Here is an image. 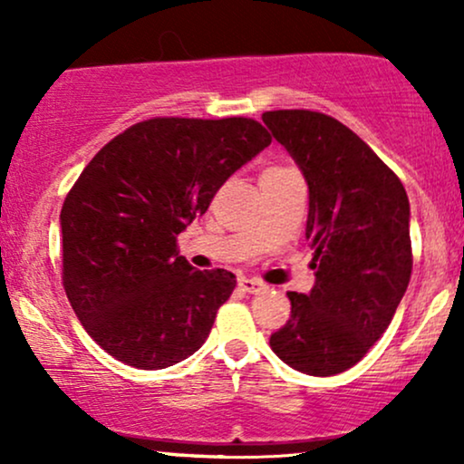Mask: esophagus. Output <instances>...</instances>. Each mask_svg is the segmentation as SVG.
<instances>
[{
    "label": "esophagus",
    "mask_w": 464,
    "mask_h": 464,
    "mask_svg": "<svg viewBox=\"0 0 464 464\" xmlns=\"http://www.w3.org/2000/svg\"><path fill=\"white\" fill-rule=\"evenodd\" d=\"M237 285L242 287L244 292H248V295H259V292L266 290V284L259 279H250V276H242V279L237 281Z\"/></svg>",
    "instance_id": "1"
}]
</instances>
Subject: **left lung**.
I'll use <instances>...</instances> for the list:
<instances>
[{"label": "left lung", "instance_id": "8db88e82", "mask_svg": "<svg viewBox=\"0 0 464 464\" xmlns=\"http://www.w3.org/2000/svg\"><path fill=\"white\" fill-rule=\"evenodd\" d=\"M264 124L310 188L305 237L316 284L287 292L290 321L270 347L292 369L327 377L369 353L395 316L412 273L410 202L388 165L334 117L266 111Z\"/></svg>", "mask_w": 464, "mask_h": 464}]
</instances>
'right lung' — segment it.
<instances>
[{"instance_id":"1","label":"right lung","mask_w":464,"mask_h":464,"mask_svg":"<svg viewBox=\"0 0 464 464\" xmlns=\"http://www.w3.org/2000/svg\"><path fill=\"white\" fill-rule=\"evenodd\" d=\"M270 141L250 117H152L82 169L61 209L63 285L106 353L154 371L202 347L236 275L196 270L177 237Z\"/></svg>"}]
</instances>
